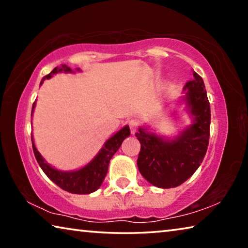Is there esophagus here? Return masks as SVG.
Here are the masks:
<instances>
[{
    "instance_id": "esophagus-1",
    "label": "esophagus",
    "mask_w": 248,
    "mask_h": 248,
    "mask_svg": "<svg viewBox=\"0 0 248 248\" xmlns=\"http://www.w3.org/2000/svg\"><path fill=\"white\" fill-rule=\"evenodd\" d=\"M128 124H129L130 130H131V133L132 134L136 133L138 127H139V121H138L137 119H131V120H129Z\"/></svg>"
}]
</instances>
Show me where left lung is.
<instances>
[{
	"label": "left lung",
	"instance_id": "8db88e82",
	"mask_svg": "<svg viewBox=\"0 0 248 248\" xmlns=\"http://www.w3.org/2000/svg\"><path fill=\"white\" fill-rule=\"evenodd\" d=\"M184 90L188 110L194 117L192 124L174 140H166L144 128L136 137L141 150L138 169L150 184L158 188H174L191 177L202 163L208 150L211 111L202 78L194 72V79Z\"/></svg>",
	"mask_w": 248,
	"mask_h": 248
}]
</instances>
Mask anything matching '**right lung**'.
Wrapping results in <instances>:
<instances>
[{"mask_svg": "<svg viewBox=\"0 0 248 248\" xmlns=\"http://www.w3.org/2000/svg\"><path fill=\"white\" fill-rule=\"evenodd\" d=\"M59 72H72L69 66L65 64H62L61 66H57L54 68L51 72L43 78V81L40 84H43L46 78H50L52 75L57 74ZM36 100L32 105V110L35 108ZM130 136V129L128 125H125L118 132L115 133L114 136L106 141V143L104 144L102 150L99 151V153L92 159L89 164L85 165L82 169L78 170L72 171H63L53 169L52 166H50L47 162L45 161L44 157L41 156V154L37 151L35 144H33V139L31 136V142H32V150L35 157L38 162L41 170H44V173L48 176V177L52 180V182L58 185L59 187L65 191H69L71 194H78V195H87L91 192H94L98 189L102 185L103 180L106 176L108 171V165L110 162V158L112 157L118 149L120 148L123 141L125 138Z\"/></svg>", "mask_w": 248, "mask_h": 248, "instance_id": "1", "label": "right lung"}]
</instances>
